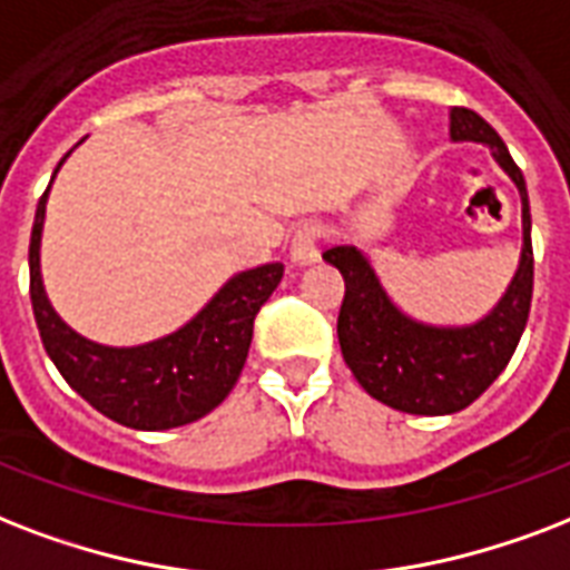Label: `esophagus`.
<instances>
[{"label": "esophagus", "instance_id": "esophagus-1", "mask_svg": "<svg viewBox=\"0 0 570 570\" xmlns=\"http://www.w3.org/2000/svg\"><path fill=\"white\" fill-rule=\"evenodd\" d=\"M317 240H321V228L315 223H303L291 235V262L308 264L317 258Z\"/></svg>", "mask_w": 570, "mask_h": 570}]
</instances>
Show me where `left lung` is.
I'll list each match as a JSON object with an SVG mask.
<instances>
[{
  "label": "left lung",
  "instance_id": "obj_1",
  "mask_svg": "<svg viewBox=\"0 0 570 570\" xmlns=\"http://www.w3.org/2000/svg\"><path fill=\"white\" fill-rule=\"evenodd\" d=\"M454 142H482L509 171L523 202L520 267L491 315L470 326H428L401 312L356 246H333L324 262L345 276L338 345L347 368L372 399L416 416H445L470 407L509 365L532 303V216L523 171L509 148L473 109H452Z\"/></svg>",
  "mask_w": 570,
  "mask_h": 570
}]
</instances>
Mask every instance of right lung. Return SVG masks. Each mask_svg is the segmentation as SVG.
I'll return each mask as SVG.
<instances>
[{"instance_id":"right-lung-1","label":"right lung","mask_w":570,"mask_h":570,"mask_svg":"<svg viewBox=\"0 0 570 570\" xmlns=\"http://www.w3.org/2000/svg\"><path fill=\"white\" fill-rule=\"evenodd\" d=\"M47 193L35 210L29 294L43 347L70 390H77L104 416L136 431L187 425L223 404L244 372L255 315L276 291L285 267L273 262L237 273L187 326L166 338L139 347L97 345L73 333L43 294L41 232Z\"/></svg>"}]
</instances>
